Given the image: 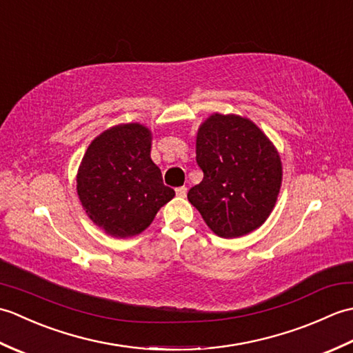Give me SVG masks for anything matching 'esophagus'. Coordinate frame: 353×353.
<instances>
[{"instance_id": "esophagus-1", "label": "esophagus", "mask_w": 353, "mask_h": 353, "mask_svg": "<svg viewBox=\"0 0 353 353\" xmlns=\"http://www.w3.org/2000/svg\"><path fill=\"white\" fill-rule=\"evenodd\" d=\"M186 192H188V190H186L185 186H181V188H176V196L177 197L185 199L186 197Z\"/></svg>"}]
</instances>
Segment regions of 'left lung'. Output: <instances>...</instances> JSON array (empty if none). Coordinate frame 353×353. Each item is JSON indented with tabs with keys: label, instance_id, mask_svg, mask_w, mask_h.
Segmentation results:
<instances>
[{
	"label": "left lung",
	"instance_id": "1",
	"mask_svg": "<svg viewBox=\"0 0 353 353\" xmlns=\"http://www.w3.org/2000/svg\"><path fill=\"white\" fill-rule=\"evenodd\" d=\"M196 161L203 181L190 190L188 200L215 235L239 238L265 223L281 191L282 162L252 119L209 115L197 130Z\"/></svg>",
	"mask_w": 353,
	"mask_h": 353
}]
</instances>
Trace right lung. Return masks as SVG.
Listing matches in <instances>:
<instances>
[{
  "mask_svg": "<svg viewBox=\"0 0 353 353\" xmlns=\"http://www.w3.org/2000/svg\"><path fill=\"white\" fill-rule=\"evenodd\" d=\"M153 133L144 124H118L100 133L83 154L77 196L89 220L104 234L139 235L176 196L150 157Z\"/></svg>",
  "mask_w": 353,
  "mask_h": 353,
  "instance_id": "right-lung-1",
  "label": "right lung"
}]
</instances>
